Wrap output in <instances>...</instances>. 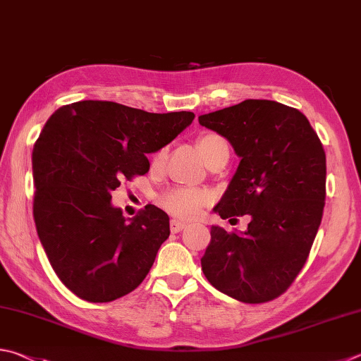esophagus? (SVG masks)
Returning <instances> with one entry per match:
<instances>
[{"label":"esophagus","mask_w":361,"mask_h":361,"mask_svg":"<svg viewBox=\"0 0 361 361\" xmlns=\"http://www.w3.org/2000/svg\"><path fill=\"white\" fill-rule=\"evenodd\" d=\"M187 224L183 223V221H179V220H171V223H169V229H171V233L173 234H178V233H180V231L185 228Z\"/></svg>","instance_id":"34e87169"}]
</instances>
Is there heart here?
Listing matches in <instances>:
<instances>
[{
    "label": "heart",
    "instance_id": "1",
    "mask_svg": "<svg viewBox=\"0 0 361 361\" xmlns=\"http://www.w3.org/2000/svg\"><path fill=\"white\" fill-rule=\"evenodd\" d=\"M196 146H198L201 157L209 166L212 165L216 159L223 157V155H228L229 157V149L226 141H224L220 135H201L198 141H196ZM165 154V149H161V151L154 155L152 160L155 165H159V163L163 161ZM209 201L210 195L207 192L187 187H173L166 190L165 193H161L159 198V202L161 204L163 209H166L169 214H173L176 216H180V219H193V216L200 214L202 206H206Z\"/></svg>",
    "mask_w": 361,
    "mask_h": 361
}]
</instances>
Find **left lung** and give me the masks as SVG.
Returning a JSON list of instances; mask_svg holds the SVG:
<instances>
[{
  "label": "left lung",
  "instance_id": "1",
  "mask_svg": "<svg viewBox=\"0 0 361 361\" xmlns=\"http://www.w3.org/2000/svg\"><path fill=\"white\" fill-rule=\"evenodd\" d=\"M198 121L240 157L214 210L221 219L251 216L242 234L212 226L204 275L239 302L274 300L300 274L322 220V142L303 113L275 100L248 99Z\"/></svg>",
  "mask_w": 361,
  "mask_h": 361
}]
</instances>
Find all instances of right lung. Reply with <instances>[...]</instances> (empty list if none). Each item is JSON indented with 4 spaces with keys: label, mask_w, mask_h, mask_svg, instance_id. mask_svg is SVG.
Returning <instances> with one entry per match:
<instances>
[{
    "label": "right lung",
    "mask_w": 361,
    "mask_h": 361,
    "mask_svg": "<svg viewBox=\"0 0 361 361\" xmlns=\"http://www.w3.org/2000/svg\"><path fill=\"white\" fill-rule=\"evenodd\" d=\"M192 111L147 113L104 100L61 106L32 149V214L54 274L75 295L106 303L137 289L169 237L147 204L126 220L111 204L121 180L149 171L146 155L187 128Z\"/></svg>",
    "instance_id": "obj_1"
}]
</instances>
